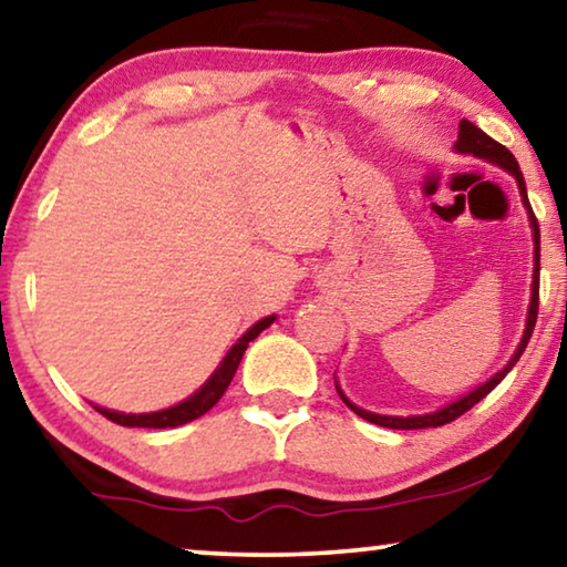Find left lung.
<instances>
[{"label": "left lung", "mask_w": 567, "mask_h": 567, "mask_svg": "<svg viewBox=\"0 0 567 567\" xmlns=\"http://www.w3.org/2000/svg\"><path fill=\"white\" fill-rule=\"evenodd\" d=\"M455 150L458 152H466V155L473 157H484L488 163H496L499 167H504L506 173H512L517 177V185H519V193H522V203H525L527 214H529V224H532V236H535V275H532V300H529V312H527V328H525V336H522V341L517 346V351H514V357L509 359V364H506L502 371H496V374L484 382L476 390L468 392L466 396H461V400H455L453 404H447V408L437 410V412H430V415H415V417H390V415H377V412H367L357 408V404L346 400V394L341 392V386L336 384L338 396L346 402V408L357 412L359 417H364L369 422H374L379 427H392V430H422V427H441L447 425V422H453L455 417H461L463 412H468L473 404L484 400V396L494 390L496 384L502 382V379L509 374L512 367L517 364L522 353H525L527 343H529V336L535 331V323H537V310H539V224L535 214H532V206H529V198H527V188H525V177H522L519 171V163L514 159V155L499 142L488 137L484 130H478L476 124L468 122V120H461L458 124V142H455Z\"/></svg>", "instance_id": "obj_1"}]
</instances>
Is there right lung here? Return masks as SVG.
Here are the masks:
<instances>
[{
	"label": "right lung",
	"instance_id": "right-lung-1",
	"mask_svg": "<svg viewBox=\"0 0 567 567\" xmlns=\"http://www.w3.org/2000/svg\"><path fill=\"white\" fill-rule=\"evenodd\" d=\"M272 323H275V316L257 320V323L251 326L249 331L231 346V351L226 353L224 361L218 364L214 374H210L208 382L203 384L196 394H190L188 400L175 404V408H167L159 412H145V415H124V412L96 408V404H94V410L101 412L106 420H112V422H116V425H124V427H177V425H185V422L196 420L200 415H206V412L214 408L218 400H221L224 392L229 390V384L236 374V369H239V364H241V357H244V351H247V346Z\"/></svg>",
	"mask_w": 567,
	"mask_h": 567
}]
</instances>
